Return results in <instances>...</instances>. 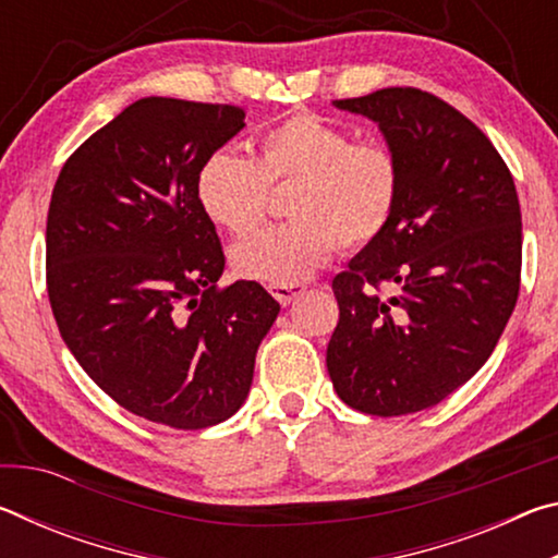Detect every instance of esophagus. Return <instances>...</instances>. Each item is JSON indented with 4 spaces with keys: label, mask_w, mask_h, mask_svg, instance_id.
I'll use <instances>...</instances> for the list:
<instances>
[{
    "label": "esophagus",
    "mask_w": 558,
    "mask_h": 558,
    "mask_svg": "<svg viewBox=\"0 0 558 558\" xmlns=\"http://www.w3.org/2000/svg\"><path fill=\"white\" fill-rule=\"evenodd\" d=\"M305 292V286H270V295L276 298L280 305H290L292 300Z\"/></svg>",
    "instance_id": "obj_1"
}]
</instances>
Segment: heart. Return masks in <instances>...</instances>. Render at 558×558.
Returning a JSON list of instances; mask_svg holds the SVG:
<instances>
[{
    "label": "heart",
    "mask_w": 558,
    "mask_h": 558,
    "mask_svg": "<svg viewBox=\"0 0 558 558\" xmlns=\"http://www.w3.org/2000/svg\"><path fill=\"white\" fill-rule=\"evenodd\" d=\"M292 184L295 219L245 235L231 248L233 268L266 286H298L325 266L337 243L362 248L391 223L401 196V165L379 140L315 112H292L258 140V157L216 149L196 172V202L206 219L233 235L263 221L270 186Z\"/></svg>",
    "instance_id": "1"
}]
</instances>
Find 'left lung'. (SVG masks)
<instances>
[{"instance_id":"obj_1","label":"left lung","mask_w":558,"mask_h":558,"mask_svg":"<svg viewBox=\"0 0 558 558\" xmlns=\"http://www.w3.org/2000/svg\"><path fill=\"white\" fill-rule=\"evenodd\" d=\"M337 108L379 122L401 196L379 239L332 280L327 372L347 405L381 415L440 403L502 337L522 280V211L505 159L433 93L381 88Z\"/></svg>"}]
</instances>
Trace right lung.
Returning a JSON list of instances; mask_svg holds the SVG:
<instances>
[{
  "label": "right lung",
  "mask_w": 558,
  "mask_h": 558,
  "mask_svg": "<svg viewBox=\"0 0 558 558\" xmlns=\"http://www.w3.org/2000/svg\"><path fill=\"white\" fill-rule=\"evenodd\" d=\"M243 118L223 102H132L65 159L46 219L63 342L112 401L177 430L241 409L280 313L256 280L219 286L223 248L196 202L202 162Z\"/></svg>",
  "instance_id": "1"
}]
</instances>
